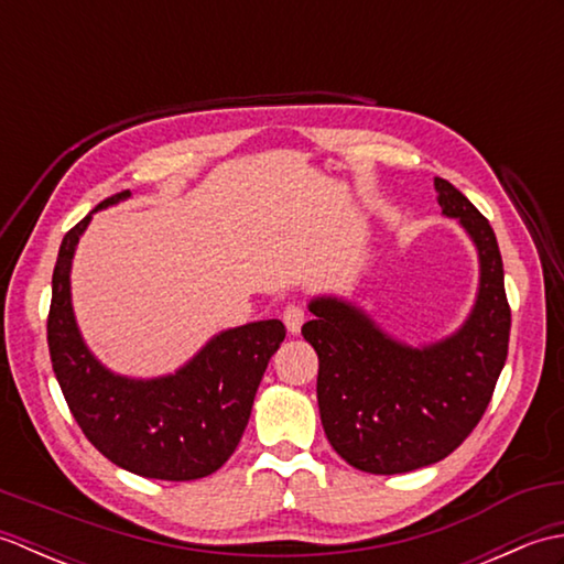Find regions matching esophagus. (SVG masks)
I'll return each instance as SVG.
<instances>
[{
  "label": "esophagus",
  "instance_id": "34e87169",
  "mask_svg": "<svg viewBox=\"0 0 564 564\" xmlns=\"http://www.w3.org/2000/svg\"><path fill=\"white\" fill-rule=\"evenodd\" d=\"M305 322V310L301 305H289L283 310V325L291 334H297Z\"/></svg>",
  "mask_w": 564,
  "mask_h": 564
}]
</instances>
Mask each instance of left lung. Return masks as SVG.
I'll use <instances>...</instances> for the list:
<instances>
[{
  "label": "left lung",
  "instance_id": "8db88e82",
  "mask_svg": "<svg viewBox=\"0 0 564 564\" xmlns=\"http://www.w3.org/2000/svg\"><path fill=\"white\" fill-rule=\"evenodd\" d=\"M443 215L458 218L480 254V293L460 332L412 349L337 297L310 303L303 337L319 358L325 434L356 470L398 475L438 463L480 422L509 351L511 307L492 225L436 176Z\"/></svg>",
  "mask_w": 564,
  "mask_h": 564
}]
</instances>
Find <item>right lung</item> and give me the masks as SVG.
Listing matches in <instances>:
<instances>
[{"label": "right lung", "mask_w": 564, "mask_h": 564, "mask_svg": "<svg viewBox=\"0 0 564 564\" xmlns=\"http://www.w3.org/2000/svg\"><path fill=\"white\" fill-rule=\"evenodd\" d=\"M130 196L121 191L99 208ZM91 215L63 237L53 271L47 349L84 436L111 463L152 480L206 477L235 453L269 358L285 339L281 319L218 334L178 373L154 380L113 376L84 346L69 303V267Z\"/></svg>", "instance_id": "1"}]
</instances>
